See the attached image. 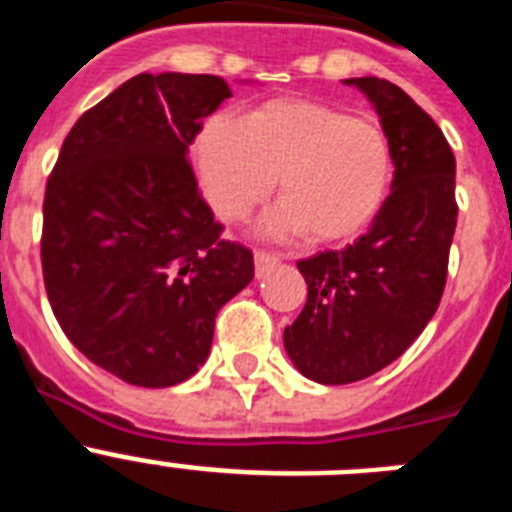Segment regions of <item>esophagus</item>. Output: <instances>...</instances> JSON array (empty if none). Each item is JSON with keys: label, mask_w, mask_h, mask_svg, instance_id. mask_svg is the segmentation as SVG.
Segmentation results:
<instances>
[{"label": "esophagus", "mask_w": 512, "mask_h": 512, "mask_svg": "<svg viewBox=\"0 0 512 512\" xmlns=\"http://www.w3.org/2000/svg\"><path fill=\"white\" fill-rule=\"evenodd\" d=\"M253 261H256V277H264L271 266L279 264V256L271 251H256L253 253Z\"/></svg>", "instance_id": "34e87169"}]
</instances>
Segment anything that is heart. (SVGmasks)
Wrapping results in <instances>:
<instances>
[{
	"instance_id": "b5f03b06",
	"label": "heart",
	"mask_w": 512,
	"mask_h": 512,
	"mask_svg": "<svg viewBox=\"0 0 512 512\" xmlns=\"http://www.w3.org/2000/svg\"><path fill=\"white\" fill-rule=\"evenodd\" d=\"M197 166L217 215L235 223L279 179L274 235L341 243L372 225L392 187L390 138L369 117L315 99H271L238 122L212 117L197 138Z\"/></svg>"
}]
</instances>
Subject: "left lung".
I'll return each mask as SVG.
<instances>
[{"mask_svg":"<svg viewBox=\"0 0 512 512\" xmlns=\"http://www.w3.org/2000/svg\"><path fill=\"white\" fill-rule=\"evenodd\" d=\"M369 97L390 138L395 179L369 233L297 269L307 302L284 348L307 379L351 384L408 351L436 315L456 230V158L433 117L397 84L346 79Z\"/></svg>","mask_w":512,"mask_h":512,"instance_id":"left-lung-1","label":"left lung"}]
</instances>
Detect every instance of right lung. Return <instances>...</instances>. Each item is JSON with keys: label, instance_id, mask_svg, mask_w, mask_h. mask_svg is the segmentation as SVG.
I'll return each mask as SVG.
<instances>
[{"label": "right lung", "instance_id": "add662e5", "mask_svg": "<svg viewBox=\"0 0 512 512\" xmlns=\"http://www.w3.org/2000/svg\"><path fill=\"white\" fill-rule=\"evenodd\" d=\"M228 97L220 76H133L76 120L45 184L40 261L53 315L122 382L192 377L220 307L253 279V253L225 241L187 158Z\"/></svg>", "mask_w": 512, "mask_h": 512}]
</instances>
